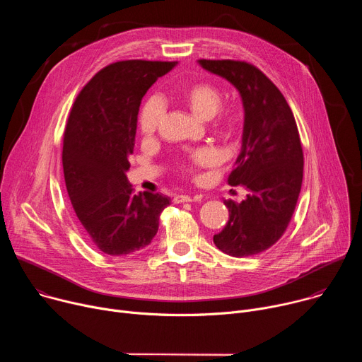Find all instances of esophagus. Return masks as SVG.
<instances>
[{
    "mask_svg": "<svg viewBox=\"0 0 362 362\" xmlns=\"http://www.w3.org/2000/svg\"><path fill=\"white\" fill-rule=\"evenodd\" d=\"M202 197V194L200 196H194V197H192V196H189V194H176L175 197H173V203H185V202H192L193 199L196 200V199H200Z\"/></svg>",
    "mask_w": 362,
    "mask_h": 362,
    "instance_id": "34e87169",
    "label": "esophagus"
}]
</instances>
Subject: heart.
Listing matches in <instances>:
<instances>
[{"label":"heart","mask_w":362,"mask_h":362,"mask_svg":"<svg viewBox=\"0 0 362 362\" xmlns=\"http://www.w3.org/2000/svg\"><path fill=\"white\" fill-rule=\"evenodd\" d=\"M182 100L202 120H211L218 130H232L240 120V112L238 107L228 106L221 107L223 94L219 87L212 83H194L186 87L182 93ZM165 117V106L160 98H148L139 115V129L144 139H153L159 132L162 120ZM219 162V154L212 147H202L193 151L189 159L180 165V169L193 175L200 168H209Z\"/></svg>","instance_id":"heart-1"}]
</instances>
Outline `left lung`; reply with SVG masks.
<instances>
[{"label":"left lung","instance_id":"left-lung-1","mask_svg":"<svg viewBox=\"0 0 362 362\" xmlns=\"http://www.w3.org/2000/svg\"><path fill=\"white\" fill-rule=\"evenodd\" d=\"M228 80L245 110L242 147L230 186L247 189L240 203L225 200L229 221L214 242L222 252L252 256L275 245L293 215L303 177V153L292 110L279 88L255 66L236 60H199Z\"/></svg>","mask_w":362,"mask_h":362}]
</instances>
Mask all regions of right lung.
<instances>
[{"instance_id": "1", "label": "right lung", "mask_w": 362, "mask_h": 362, "mask_svg": "<svg viewBox=\"0 0 362 362\" xmlns=\"http://www.w3.org/2000/svg\"><path fill=\"white\" fill-rule=\"evenodd\" d=\"M176 62L126 60L100 70L78 93L63 140V169L73 209L93 243L107 255L146 247L170 197L133 193L126 172L140 103Z\"/></svg>"}]
</instances>
